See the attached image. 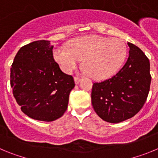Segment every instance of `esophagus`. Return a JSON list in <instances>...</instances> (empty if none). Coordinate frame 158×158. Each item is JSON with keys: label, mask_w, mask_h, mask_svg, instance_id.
Returning <instances> with one entry per match:
<instances>
[{"label": "esophagus", "mask_w": 158, "mask_h": 158, "mask_svg": "<svg viewBox=\"0 0 158 158\" xmlns=\"http://www.w3.org/2000/svg\"><path fill=\"white\" fill-rule=\"evenodd\" d=\"M74 81L76 84H78L81 81V78L77 77H74Z\"/></svg>", "instance_id": "34e87169"}]
</instances>
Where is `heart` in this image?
<instances>
[{
  "label": "heart",
  "mask_w": 158,
  "mask_h": 158,
  "mask_svg": "<svg viewBox=\"0 0 158 158\" xmlns=\"http://www.w3.org/2000/svg\"><path fill=\"white\" fill-rule=\"evenodd\" d=\"M127 54V48L122 40L90 35L73 40L69 47H57L53 56L67 73L76 69L83 59L85 72L96 80H103L118 70Z\"/></svg>",
  "instance_id": "obj_1"
}]
</instances>
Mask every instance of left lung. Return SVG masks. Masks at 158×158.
Instances as JSON below:
<instances>
[{
    "label": "left lung",
    "instance_id": "8db88e82",
    "mask_svg": "<svg viewBox=\"0 0 158 158\" xmlns=\"http://www.w3.org/2000/svg\"><path fill=\"white\" fill-rule=\"evenodd\" d=\"M125 65L107 80L93 84L92 104L103 120L118 123L132 118L144 105L150 92V61L131 43Z\"/></svg>",
    "mask_w": 158,
    "mask_h": 158
}]
</instances>
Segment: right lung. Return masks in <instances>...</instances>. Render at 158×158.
<instances>
[{
  "label": "right lung",
  "instance_id": "1",
  "mask_svg": "<svg viewBox=\"0 0 158 158\" xmlns=\"http://www.w3.org/2000/svg\"><path fill=\"white\" fill-rule=\"evenodd\" d=\"M48 40H39L19 49L10 73L12 93L21 111L35 120L51 122L63 115L75 86L53 57Z\"/></svg>",
  "mask_w": 158,
  "mask_h": 158
}]
</instances>
